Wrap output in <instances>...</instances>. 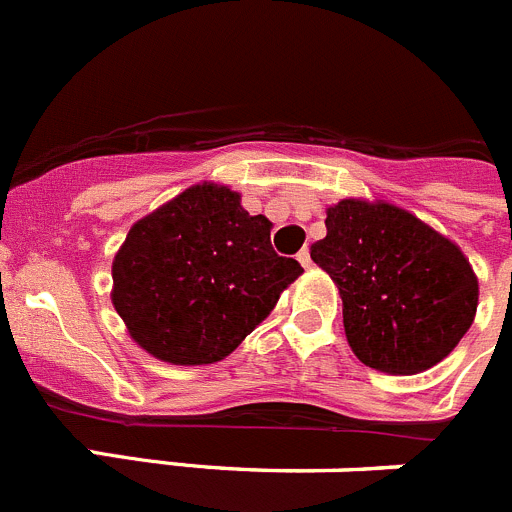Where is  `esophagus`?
<instances>
[{
	"label": "esophagus",
	"instance_id": "obj_1",
	"mask_svg": "<svg viewBox=\"0 0 512 512\" xmlns=\"http://www.w3.org/2000/svg\"><path fill=\"white\" fill-rule=\"evenodd\" d=\"M297 261H300L302 266H305V269H310L312 266V259H310V251H307V248H302L300 253H297Z\"/></svg>",
	"mask_w": 512,
	"mask_h": 512
}]
</instances>
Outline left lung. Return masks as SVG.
Instances as JSON below:
<instances>
[{
  "instance_id": "1",
  "label": "left lung",
  "mask_w": 512,
  "mask_h": 512,
  "mask_svg": "<svg viewBox=\"0 0 512 512\" xmlns=\"http://www.w3.org/2000/svg\"><path fill=\"white\" fill-rule=\"evenodd\" d=\"M310 256L336 282L346 341L361 364L418 374L459 346L479 282L451 238L387 200L348 197L325 210Z\"/></svg>"
}]
</instances>
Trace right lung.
Segmentation results:
<instances>
[{
	"mask_svg": "<svg viewBox=\"0 0 512 512\" xmlns=\"http://www.w3.org/2000/svg\"><path fill=\"white\" fill-rule=\"evenodd\" d=\"M271 223L241 192L202 182L133 223L112 261V305L128 336L176 366L223 361L302 274L271 248Z\"/></svg>",
	"mask_w": 512,
	"mask_h": 512,
	"instance_id": "add662e5",
	"label": "right lung"
}]
</instances>
